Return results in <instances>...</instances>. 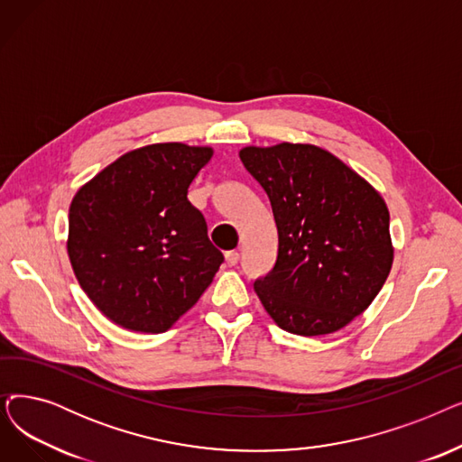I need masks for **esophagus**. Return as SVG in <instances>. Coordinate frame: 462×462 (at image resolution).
<instances>
[{
    "mask_svg": "<svg viewBox=\"0 0 462 462\" xmlns=\"http://www.w3.org/2000/svg\"><path fill=\"white\" fill-rule=\"evenodd\" d=\"M225 258H226V263H228V265H236V263L239 262V254H237L236 251H228V253L225 254Z\"/></svg>",
    "mask_w": 462,
    "mask_h": 462,
    "instance_id": "1",
    "label": "esophagus"
}]
</instances>
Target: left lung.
<instances>
[{
  "instance_id": "8db88e82",
  "label": "left lung",
  "mask_w": 462,
  "mask_h": 462,
  "mask_svg": "<svg viewBox=\"0 0 462 462\" xmlns=\"http://www.w3.org/2000/svg\"><path fill=\"white\" fill-rule=\"evenodd\" d=\"M239 159L268 194L279 234L273 270L254 281L284 331L317 337L350 324L393 263L390 211L352 168L310 143L245 148Z\"/></svg>"
}]
</instances>
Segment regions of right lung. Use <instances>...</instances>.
I'll return each instance as SVG.
<instances>
[{
  "instance_id": "1",
  "label": "right lung",
  "mask_w": 462,
  "mask_h": 462,
  "mask_svg": "<svg viewBox=\"0 0 462 462\" xmlns=\"http://www.w3.org/2000/svg\"><path fill=\"white\" fill-rule=\"evenodd\" d=\"M211 148L168 142L119 157L69 208L70 265L114 324L161 333L200 300L223 253L187 190Z\"/></svg>"
}]
</instances>
